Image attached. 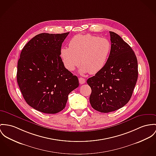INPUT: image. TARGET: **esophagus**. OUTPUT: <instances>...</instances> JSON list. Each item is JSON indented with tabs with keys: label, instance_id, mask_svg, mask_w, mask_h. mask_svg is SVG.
I'll return each instance as SVG.
<instances>
[{
	"label": "esophagus",
	"instance_id": "obj_1",
	"mask_svg": "<svg viewBox=\"0 0 156 156\" xmlns=\"http://www.w3.org/2000/svg\"><path fill=\"white\" fill-rule=\"evenodd\" d=\"M79 82L81 84H83L85 83V80L83 78H79Z\"/></svg>",
	"mask_w": 156,
	"mask_h": 156
}]
</instances>
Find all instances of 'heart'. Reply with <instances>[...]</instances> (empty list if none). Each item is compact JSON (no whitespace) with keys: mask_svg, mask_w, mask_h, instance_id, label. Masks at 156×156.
Returning <instances> with one entry per match:
<instances>
[{"mask_svg":"<svg viewBox=\"0 0 156 156\" xmlns=\"http://www.w3.org/2000/svg\"><path fill=\"white\" fill-rule=\"evenodd\" d=\"M110 51L111 44L107 38L79 34L71 39L69 48L61 49L60 57L69 71L74 70L81 63L80 72L96 74L106 65Z\"/></svg>","mask_w":156,"mask_h":156,"instance_id":"b5f03b06","label":"heart"}]
</instances>
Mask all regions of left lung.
<instances>
[{
	"label": "left lung",
	"mask_w": 156,
	"mask_h": 156,
	"mask_svg": "<svg viewBox=\"0 0 156 156\" xmlns=\"http://www.w3.org/2000/svg\"><path fill=\"white\" fill-rule=\"evenodd\" d=\"M111 51L105 67L87 81L91 88V106L101 113L123 107L131 99L138 79V62L130 46L109 31Z\"/></svg>",
	"instance_id": "1"
}]
</instances>
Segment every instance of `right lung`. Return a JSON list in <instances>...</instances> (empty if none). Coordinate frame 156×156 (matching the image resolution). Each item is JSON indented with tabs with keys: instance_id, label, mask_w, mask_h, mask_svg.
<instances>
[{
	"instance_id": "add662e5",
	"label": "right lung",
	"mask_w": 156,
	"mask_h": 156,
	"mask_svg": "<svg viewBox=\"0 0 156 156\" xmlns=\"http://www.w3.org/2000/svg\"><path fill=\"white\" fill-rule=\"evenodd\" d=\"M69 33L37 35L25 44L18 62L17 82L23 97L42 113L62 111L69 94L79 86L78 77L65 68L60 56Z\"/></svg>"
}]
</instances>
